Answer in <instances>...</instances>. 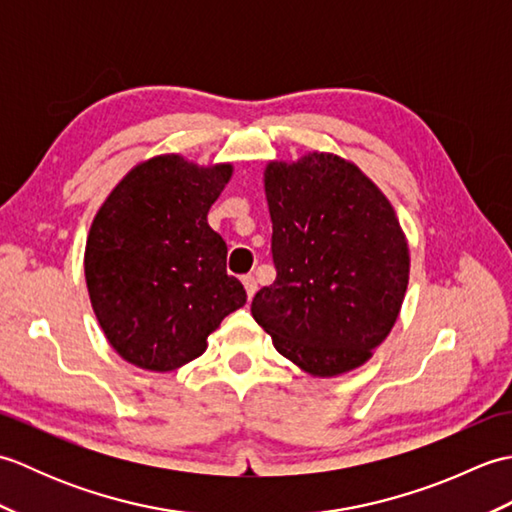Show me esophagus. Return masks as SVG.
<instances>
[{"mask_svg":"<svg viewBox=\"0 0 512 512\" xmlns=\"http://www.w3.org/2000/svg\"><path fill=\"white\" fill-rule=\"evenodd\" d=\"M242 284H244V288H246V297H248V301L255 297V292H257V281H255V277L253 275H246V277H242Z\"/></svg>","mask_w":512,"mask_h":512,"instance_id":"obj_1","label":"esophagus"}]
</instances>
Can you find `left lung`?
<instances>
[{
  "mask_svg": "<svg viewBox=\"0 0 512 512\" xmlns=\"http://www.w3.org/2000/svg\"><path fill=\"white\" fill-rule=\"evenodd\" d=\"M264 189L277 279L250 303L253 319L306 374L352 372L387 339L407 292L409 244L394 206L330 151L270 160Z\"/></svg>",
  "mask_w": 512,
  "mask_h": 512,
  "instance_id": "left-lung-1",
  "label": "left lung"
}]
</instances>
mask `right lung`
<instances>
[{
	"label": "right lung",
	"mask_w": 512,
	"mask_h": 512,
	"mask_svg": "<svg viewBox=\"0 0 512 512\" xmlns=\"http://www.w3.org/2000/svg\"><path fill=\"white\" fill-rule=\"evenodd\" d=\"M231 176V162L160 154L129 169L96 211L85 281L123 361L173 372L204 354L209 334L246 303L244 286L226 275V242L206 220Z\"/></svg>",
	"instance_id": "1"
}]
</instances>
